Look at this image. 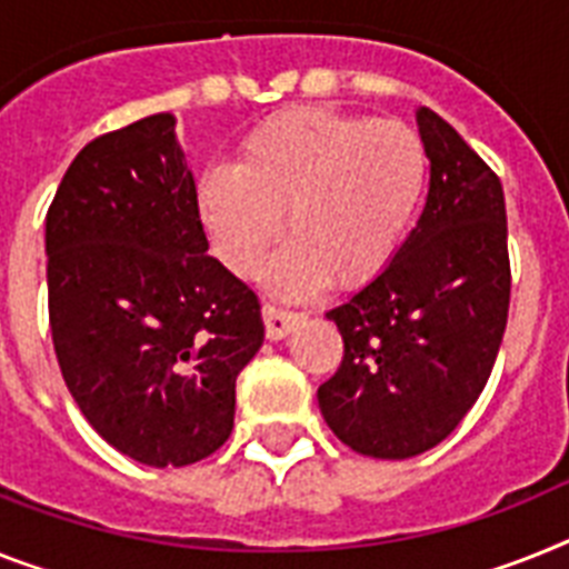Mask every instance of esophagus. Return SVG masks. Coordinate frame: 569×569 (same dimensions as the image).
<instances>
[{
  "label": "esophagus",
  "mask_w": 569,
  "mask_h": 569,
  "mask_svg": "<svg viewBox=\"0 0 569 569\" xmlns=\"http://www.w3.org/2000/svg\"><path fill=\"white\" fill-rule=\"evenodd\" d=\"M262 321H266V336L269 341H280L295 329V323L300 321L298 312H286V309L277 307H262Z\"/></svg>",
  "instance_id": "esophagus-1"
}]
</instances>
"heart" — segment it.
<instances>
[{
  "label": "heart",
  "instance_id": "b5f03b06",
  "mask_svg": "<svg viewBox=\"0 0 569 569\" xmlns=\"http://www.w3.org/2000/svg\"><path fill=\"white\" fill-rule=\"evenodd\" d=\"M428 152L408 123L300 107L260 121L233 167L196 181V217L226 269L254 277L286 228L271 292L309 298L361 283L390 260L422 202Z\"/></svg>",
  "mask_w": 569,
  "mask_h": 569
}]
</instances>
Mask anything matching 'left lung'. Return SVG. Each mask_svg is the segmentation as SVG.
Returning <instances> with one entry per match:
<instances>
[{"label":"left lung","mask_w":569,"mask_h":569,"mask_svg":"<svg viewBox=\"0 0 569 569\" xmlns=\"http://www.w3.org/2000/svg\"><path fill=\"white\" fill-rule=\"evenodd\" d=\"M431 161L425 211L379 274L329 309L343 338L318 405L343 446L408 460L439 446L483 393L509 315L500 179L460 132L417 109Z\"/></svg>","instance_id":"left-lung-1"}]
</instances>
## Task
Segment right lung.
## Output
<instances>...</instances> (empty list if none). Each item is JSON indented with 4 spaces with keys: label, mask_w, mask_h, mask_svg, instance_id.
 Masks as SVG:
<instances>
[{
    "label": "right lung",
    "mask_w": 569,
    "mask_h": 569,
    "mask_svg": "<svg viewBox=\"0 0 569 569\" xmlns=\"http://www.w3.org/2000/svg\"><path fill=\"white\" fill-rule=\"evenodd\" d=\"M170 112L94 138L46 217L49 321L94 431L164 469L211 457L262 343L257 295L208 257Z\"/></svg>",
    "instance_id": "1"
}]
</instances>
